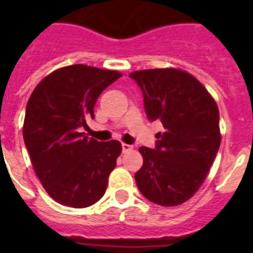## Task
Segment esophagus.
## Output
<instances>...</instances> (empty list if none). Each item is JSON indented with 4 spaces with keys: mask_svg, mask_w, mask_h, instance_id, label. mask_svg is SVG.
<instances>
[{
    "mask_svg": "<svg viewBox=\"0 0 253 253\" xmlns=\"http://www.w3.org/2000/svg\"><path fill=\"white\" fill-rule=\"evenodd\" d=\"M132 150V146L131 144H126V143H122V151L123 152H127V151Z\"/></svg>",
    "mask_w": 253,
    "mask_h": 253,
    "instance_id": "obj_1",
    "label": "esophagus"
}]
</instances>
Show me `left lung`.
<instances>
[{
    "mask_svg": "<svg viewBox=\"0 0 253 253\" xmlns=\"http://www.w3.org/2000/svg\"><path fill=\"white\" fill-rule=\"evenodd\" d=\"M142 89L150 121L164 132L155 148L140 147L143 166L135 173L139 190L162 206L184 204L200 189L220 146L219 110L205 86L174 68L130 73Z\"/></svg>",
    "mask_w": 253,
    "mask_h": 253,
    "instance_id": "obj_1",
    "label": "left lung"
}]
</instances>
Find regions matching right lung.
Here are the masks:
<instances>
[{
  "instance_id": "add662e5",
  "label": "right lung",
  "mask_w": 253,
  "mask_h": 253,
  "mask_svg": "<svg viewBox=\"0 0 253 253\" xmlns=\"http://www.w3.org/2000/svg\"><path fill=\"white\" fill-rule=\"evenodd\" d=\"M122 76L83 64L64 67L37 85L26 106L23 140L34 170L53 200L87 208L105 194L107 178L122 152L118 140L89 138L99 94Z\"/></svg>"
}]
</instances>
